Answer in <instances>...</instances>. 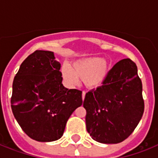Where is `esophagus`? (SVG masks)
<instances>
[{
  "mask_svg": "<svg viewBox=\"0 0 158 158\" xmlns=\"http://www.w3.org/2000/svg\"><path fill=\"white\" fill-rule=\"evenodd\" d=\"M85 94H86V93L85 92H83V94H82V98H83V100H84V98H85Z\"/></svg>",
  "mask_w": 158,
  "mask_h": 158,
  "instance_id": "esophagus-1",
  "label": "esophagus"
}]
</instances>
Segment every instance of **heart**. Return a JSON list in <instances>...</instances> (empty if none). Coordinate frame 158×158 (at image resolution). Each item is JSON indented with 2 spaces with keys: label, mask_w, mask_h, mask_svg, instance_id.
I'll return each mask as SVG.
<instances>
[{
  "label": "heart",
  "mask_w": 158,
  "mask_h": 158,
  "mask_svg": "<svg viewBox=\"0 0 158 158\" xmlns=\"http://www.w3.org/2000/svg\"><path fill=\"white\" fill-rule=\"evenodd\" d=\"M62 75L68 83H78L79 78L84 79L86 86L91 89L98 88L103 84L107 76V64L99 57H90L79 60L69 66L64 65L61 69Z\"/></svg>",
  "instance_id": "1"
}]
</instances>
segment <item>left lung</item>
Segmentation results:
<instances>
[{"mask_svg": "<svg viewBox=\"0 0 158 158\" xmlns=\"http://www.w3.org/2000/svg\"><path fill=\"white\" fill-rule=\"evenodd\" d=\"M143 85L137 65L130 59L117 62L102 85L85 95L86 128L102 143H118L137 127L143 114Z\"/></svg>", "mask_w": 158, "mask_h": 158, "instance_id": "8db88e82", "label": "left lung"}]
</instances>
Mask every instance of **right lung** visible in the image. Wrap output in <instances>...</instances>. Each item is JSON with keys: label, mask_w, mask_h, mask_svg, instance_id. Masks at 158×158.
<instances>
[{"label": "right lung", "mask_w": 158, "mask_h": 158, "mask_svg": "<svg viewBox=\"0 0 158 158\" xmlns=\"http://www.w3.org/2000/svg\"><path fill=\"white\" fill-rule=\"evenodd\" d=\"M60 69L52 52L37 50L23 60L14 79V116L23 132L38 142L61 138L68 119L83 103L82 91L62 84Z\"/></svg>", "instance_id": "1"}]
</instances>
